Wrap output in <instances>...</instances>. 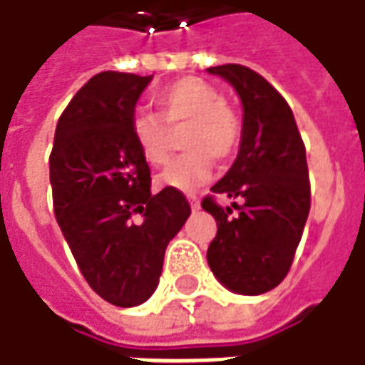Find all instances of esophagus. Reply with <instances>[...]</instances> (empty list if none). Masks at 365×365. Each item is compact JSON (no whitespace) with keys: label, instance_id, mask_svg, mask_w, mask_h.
Returning <instances> with one entry per match:
<instances>
[{"label":"esophagus","instance_id":"1","mask_svg":"<svg viewBox=\"0 0 365 365\" xmlns=\"http://www.w3.org/2000/svg\"><path fill=\"white\" fill-rule=\"evenodd\" d=\"M188 202H190V209L192 211H199L200 209V200L197 195H188Z\"/></svg>","mask_w":365,"mask_h":365}]
</instances>
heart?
<instances>
[{
  "instance_id": "1",
  "label": "heart",
  "mask_w": 365,
  "mask_h": 365,
  "mask_svg": "<svg viewBox=\"0 0 365 365\" xmlns=\"http://www.w3.org/2000/svg\"><path fill=\"white\" fill-rule=\"evenodd\" d=\"M158 116L136 112L130 120V132L138 153L150 166L168 160V128L187 126L182 132V148L160 173L158 182L177 190H192L205 185L212 173V158H231L243 136V120L222 102L221 92L199 78H180L163 88L156 98Z\"/></svg>"
}]
</instances>
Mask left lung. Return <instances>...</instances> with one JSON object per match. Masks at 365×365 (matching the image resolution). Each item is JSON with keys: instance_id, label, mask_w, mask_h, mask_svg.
Segmentation results:
<instances>
[{"instance_id": "8db88e82", "label": "left lung", "mask_w": 365, "mask_h": 365, "mask_svg": "<svg viewBox=\"0 0 365 365\" xmlns=\"http://www.w3.org/2000/svg\"><path fill=\"white\" fill-rule=\"evenodd\" d=\"M237 90L243 102V136L229 173L202 199L217 221L207 261L227 289L261 295L289 273L312 207L305 144L285 98L241 63L207 68ZM215 194L241 198L240 211L222 210Z\"/></svg>"}]
</instances>
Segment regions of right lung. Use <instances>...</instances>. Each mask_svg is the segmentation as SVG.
Masks as SVG:
<instances>
[{
  "instance_id": "1",
  "label": "right lung",
  "mask_w": 365,
  "mask_h": 365,
  "mask_svg": "<svg viewBox=\"0 0 365 365\" xmlns=\"http://www.w3.org/2000/svg\"><path fill=\"white\" fill-rule=\"evenodd\" d=\"M153 76L100 72L56 126L50 182L56 221L88 285L118 307L156 289L166 245L190 215L177 188L150 192V168L134 144V106Z\"/></svg>"
}]
</instances>
